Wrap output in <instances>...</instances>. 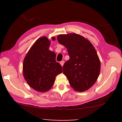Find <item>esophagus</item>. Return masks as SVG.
<instances>
[{
	"mask_svg": "<svg viewBox=\"0 0 122 122\" xmlns=\"http://www.w3.org/2000/svg\"><path fill=\"white\" fill-rule=\"evenodd\" d=\"M60 63V64H61V65L62 67V66H63V65H64V63H65V62H64L63 60H62V61H61Z\"/></svg>",
	"mask_w": 122,
	"mask_h": 122,
	"instance_id": "obj_1",
	"label": "esophagus"
}]
</instances>
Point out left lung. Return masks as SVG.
Masks as SVG:
<instances>
[{
  "mask_svg": "<svg viewBox=\"0 0 122 122\" xmlns=\"http://www.w3.org/2000/svg\"><path fill=\"white\" fill-rule=\"evenodd\" d=\"M60 44L67 48L69 60L63 73L75 91L82 92L94 85L100 74V59L94 47L83 36L75 33L57 36Z\"/></svg>",
  "mask_w": 122,
  "mask_h": 122,
  "instance_id": "obj_1",
  "label": "left lung"
}]
</instances>
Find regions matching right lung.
<instances>
[{
	"label": "right lung",
	"instance_id": "add662e5",
	"mask_svg": "<svg viewBox=\"0 0 122 122\" xmlns=\"http://www.w3.org/2000/svg\"><path fill=\"white\" fill-rule=\"evenodd\" d=\"M49 45L50 41L46 37L39 38L24 60L25 79L30 87L38 92L49 90L54 83L55 77L62 72V66L56 61V54L49 49Z\"/></svg>",
	"mask_w": 122,
	"mask_h": 122
}]
</instances>
